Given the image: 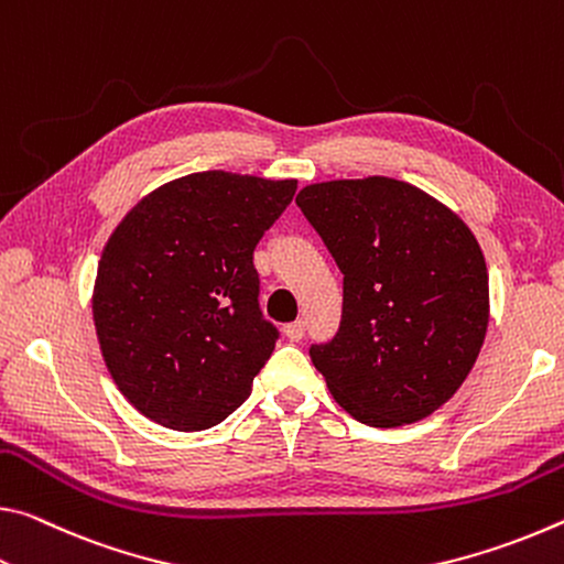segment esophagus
<instances>
[{"label":"esophagus","mask_w":564,"mask_h":564,"mask_svg":"<svg viewBox=\"0 0 564 564\" xmlns=\"http://www.w3.org/2000/svg\"><path fill=\"white\" fill-rule=\"evenodd\" d=\"M284 335H288L290 343H300V339L304 337V322H292V325L284 327Z\"/></svg>","instance_id":"esophagus-1"}]
</instances>
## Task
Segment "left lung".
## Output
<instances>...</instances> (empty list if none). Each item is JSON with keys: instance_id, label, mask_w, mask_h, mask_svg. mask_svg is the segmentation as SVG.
<instances>
[{"instance_id": "left-lung-1", "label": "left lung", "mask_w": 564, "mask_h": 564, "mask_svg": "<svg viewBox=\"0 0 564 564\" xmlns=\"http://www.w3.org/2000/svg\"><path fill=\"white\" fill-rule=\"evenodd\" d=\"M297 207L345 274L337 335L310 347L332 397L369 427L430 417L467 380L490 322L475 235L390 177L307 184Z\"/></svg>"}]
</instances>
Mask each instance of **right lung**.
Wrapping results in <instances>:
<instances>
[{"mask_svg":"<svg viewBox=\"0 0 564 564\" xmlns=\"http://www.w3.org/2000/svg\"><path fill=\"white\" fill-rule=\"evenodd\" d=\"M297 180L195 172L127 212L97 267L91 315L109 375L144 417L209 430L252 392L280 332L262 317L254 247Z\"/></svg>","mask_w":564,"mask_h":564,"instance_id":"add662e5","label":"right lung"}]
</instances>
